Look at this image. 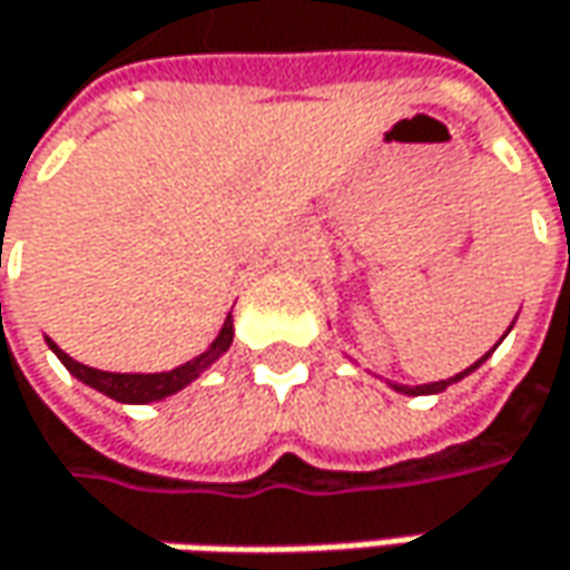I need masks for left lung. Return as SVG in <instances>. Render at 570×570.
<instances>
[{
  "label": "left lung",
  "instance_id": "8db88e82",
  "mask_svg": "<svg viewBox=\"0 0 570 570\" xmlns=\"http://www.w3.org/2000/svg\"><path fill=\"white\" fill-rule=\"evenodd\" d=\"M485 358H489V355H485ZM485 358H479V362L472 364V367H466V371H463V374H456V377H450V381L425 383V386H396V383H393V386H396V390H400V393H409V396H422V393H441V390H444V386H448V383H453V381H463V377H466V374H470V371H475V367H479V364L485 362Z\"/></svg>",
  "mask_w": 570,
  "mask_h": 570
}]
</instances>
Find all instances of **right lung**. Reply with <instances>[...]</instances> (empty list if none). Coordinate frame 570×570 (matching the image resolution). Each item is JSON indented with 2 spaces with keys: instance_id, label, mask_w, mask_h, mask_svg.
Returning a JSON list of instances; mask_svg holds the SVG:
<instances>
[{
  "instance_id": "add662e5",
  "label": "right lung",
  "mask_w": 570,
  "mask_h": 570,
  "mask_svg": "<svg viewBox=\"0 0 570 570\" xmlns=\"http://www.w3.org/2000/svg\"><path fill=\"white\" fill-rule=\"evenodd\" d=\"M230 340H234V323H230L228 317L225 320V326H222V333L215 336V342L208 345L199 358L180 364V367H174V371H165V374H110V371H98V367L78 364L76 358H69L53 340H47V345L53 348L56 358L69 367V374H76L81 383L100 390L104 396H110V400H117V403H155V400H165V396H170V393H177V390H184L187 383L196 381L208 364L228 352Z\"/></svg>"
}]
</instances>
